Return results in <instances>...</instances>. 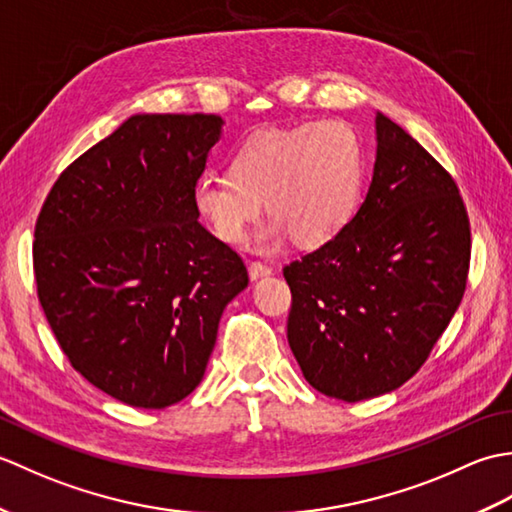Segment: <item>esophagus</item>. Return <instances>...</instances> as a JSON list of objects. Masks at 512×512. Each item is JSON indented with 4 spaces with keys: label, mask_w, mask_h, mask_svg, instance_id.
I'll return each instance as SVG.
<instances>
[{
    "label": "esophagus",
    "mask_w": 512,
    "mask_h": 512,
    "mask_svg": "<svg viewBox=\"0 0 512 512\" xmlns=\"http://www.w3.org/2000/svg\"><path fill=\"white\" fill-rule=\"evenodd\" d=\"M270 275H273V268H270V266L259 264V262L248 264V277H250V281H259V279L270 277Z\"/></svg>",
    "instance_id": "1"
}]
</instances>
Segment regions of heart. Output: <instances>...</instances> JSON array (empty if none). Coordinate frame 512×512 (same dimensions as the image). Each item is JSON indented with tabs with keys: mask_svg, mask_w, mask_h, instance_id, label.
<instances>
[{
	"mask_svg": "<svg viewBox=\"0 0 512 512\" xmlns=\"http://www.w3.org/2000/svg\"><path fill=\"white\" fill-rule=\"evenodd\" d=\"M228 178H202L193 211L226 244L244 242L262 209L273 215L257 233L270 253L292 235L299 246L330 242L352 220L363 184V145L339 118L288 129H264L228 158Z\"/></svg>",
	"mask_w": 512,
	"mask_h": 512,
	"instance_id": "obj_1",
	"label": "heart"
}]
</instances>
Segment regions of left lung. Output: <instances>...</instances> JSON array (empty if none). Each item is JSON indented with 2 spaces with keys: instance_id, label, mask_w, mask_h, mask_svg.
Here are the masks:
<instances>
[{
  "instance_id": "1",
  "label": "left lung",
  "mask_w": 512,
  "mask_h": 512,
  "mask_svg": "<svg viewBox=\"0 0 512 512\" xmlns=\"http://www.w3.org/2000/svg\"><path fill=\"white\" fill-rule=\"evenodd\" d=\"M365 200L339 235L284 268L288 343L308 383L358 402L398 389L458 310L471 228L453 178L376 112Z\"/></svg>"
}]
</instances>
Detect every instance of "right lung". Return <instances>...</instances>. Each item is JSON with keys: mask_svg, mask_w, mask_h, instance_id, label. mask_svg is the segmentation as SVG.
Masks as SVG:
<instances>
[{"mask_svg": "<svg viewBox=\"0 0 512 512\" xmlns=\"http://www.w3.org/2000/svg\"><path fill=\"white\" fill-rule=\"evenodd\" d=\"M224 121L136 114L54 182L35 228L41 308L72 367L132 407L200 385L242 259L193 211Z\"/></svg>", "mask_w": 512, "mask_h": 512, "instance_id": "obj_1", "label": "right lung"}]
</instances>
